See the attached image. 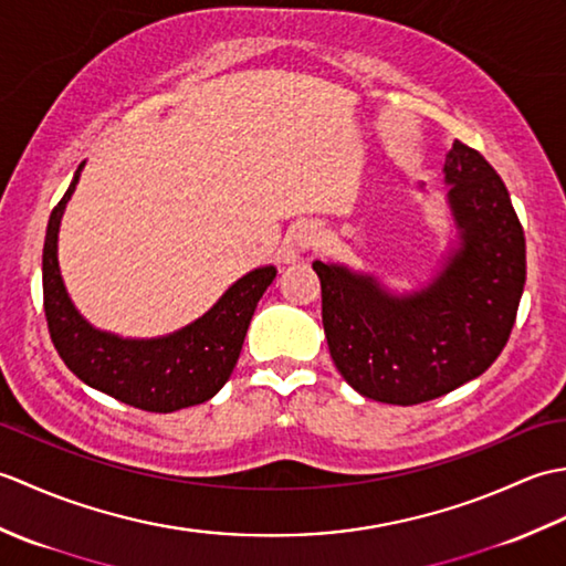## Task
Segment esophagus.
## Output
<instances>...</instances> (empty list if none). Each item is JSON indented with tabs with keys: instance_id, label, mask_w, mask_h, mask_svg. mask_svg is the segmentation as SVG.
I'll list each match as a JSON object with an SVG mask.
<instances>
[{
	"instance_id": "obj_1",
	"label": "esophagus",
	"mask_w": 566,
	"mask_h": 566,
	"mask_svg": "<svg viewBox=\"0 0 566 566\" xmlns=\"http://www.w3.org/2000/svg\"><path fill=\"white\" fill-rule=\"evenodd\" d=\"M326 243V235H323V228L314 221H306L296 228L294 233V245L298 250H316Z\"/></svg>"
}]
</instances>
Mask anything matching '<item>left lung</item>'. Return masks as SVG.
<instances>
[{"mask_svg":"<svg viewBox=\"0 0 566 566\" xmlns=\"http://www.w3.org/2000/svg\"><path fill=\"white\" fill-rule=\"evenodd\" d=\"M444 177L462 248L428 290L396 298L371 276L314 262L331 357L367 399H438L484 375L511 338L525 284V235L509 189L462 140L444 158Z\"/></svg>","mask_w":566,"mask_h":566,"instance_id":"obj_1","label":"left lung"}]
</instances>
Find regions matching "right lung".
<instances>
[{
	"label": "right lung",
	"instance_id": "1",
	"mask_svg": "<svg viewBox=\"0 0 566 566\" xmlns=\"http://www.w3.org/2000/svg\"><path fill=\"white\" fill-rule=\"evenodd\" d=\"M77 177L80 170L53 209L43 243V311L57 355L92 389L140 411L172 413L209 401L231 377L250 318L276 270L262 268L245 274L209 314L170 338L122 340L94 331L70 304L55 255L60 216Z\"/></svg>",
	"mask_w": 566,
	"mask_h": 566
}]
</instances>
